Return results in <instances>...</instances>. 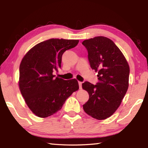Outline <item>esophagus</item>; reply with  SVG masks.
I'll list each match as a JSON object with an SVG mask.
<instances>
[{"instance_id": "esophagus-1", "label": "esophagus", "mask_w": 148, "mask_h": 148, "mask_svg": "<svg viewBox=\"0 0 148 148\" xmlns=\"http://www.w3.org/2000/svg\"><path fill=\"white\" fill-rule=\"evenodd\" d=\"M78 83H79V89H81V88H82V82H81V81H79V82H78Z\"/></svg>"}]
</instances>
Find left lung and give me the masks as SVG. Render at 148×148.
Instances as JSON below:
<instances>
[{
    "label": "left lung",
    "instance_id": "left-lung-1",
    "mask_svg": "<svg viewBox=\"0 0 148 148\" xmlns=\"http://www.w3.org/2000/svg\"><path fill=\"white\" fill-rule=\"evenodd\" d=\"M90 67L98 72L97 84L86 81L83 89L89 94V100L83 106L84 112L102 120L112 116L120 106L126 94L130 67L125 56L114 42L99 36L84 40Z\"/></svg>",
    "mask_w": 148,
    "mask_h": 148
}]
</instances>
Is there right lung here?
<instances>
[{
	"label": "right lung",
	"instance_id": "obj_1",
	"mask_svg": "<svg viewBox=\"0 0 148 148\" xmlns=\"http://www.w3.org/2000/svg\"><path fill=\"white\" fill-rule=\"evenodd\" d=\"M78 42L79 40L51 39L34 46L22 58L19 88L36 116L46 118L55 114L79 89L76 79L64 80L53 74L61 68L63 53Z\"/></svg>",
	"mask_w": 148,
	"mask_h": 148
}]
</instances>
